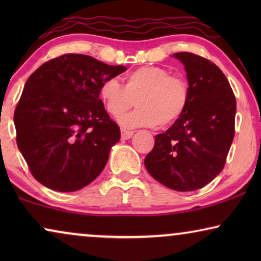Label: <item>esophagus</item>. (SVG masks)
<instances>
[{
    "label": "esophagus",
    "instance_id": "1",
    "mask_svg": "<svg viewBox=\"0 0 261 261\" xmlns=\"http://www.w3.org/2000/svg\"><path fill=\"white\" fill-rule=\"evenodd\" d=\"M133 134L134 133L132 130H126V129L121 130V138H122V140H128V139L133 137Z\"/></svg>",
    "mask_w": 261,
    "mask_h": 261
}]
</instances>
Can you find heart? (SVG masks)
Wrapping results in <instances>:
<instances>
[{"instance_id":"obj_1","label":"heart","mask_w":261,"mask_h":261,"mask_svg":"<svg viewBox=\"0 0 261 261\" xmlns=\"http://www.w3.org/2000/svg\"><path fill=\"white\" fill-rule=\"evenodd\" d=\"M99 97L107 112L120 116L134 105L138 108L123 117L124 127L169 126L187 110L190 90L183 78L170 74L164 67L146 65L124 76V85L116 78H107L99 88Z\"/></svg>"}]
</instances>
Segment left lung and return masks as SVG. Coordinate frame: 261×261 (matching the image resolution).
Masks as SVG:
<instances>
[{
  "label": "left lung",
  "mask_w": 261,
  "mask_h": 261,
  "mask_svg": "<svg viewBox=\"0 0 261 261\" xmlns=\"http://www.w3.org/2000/svg\"><path fill=\"white\" fill-rule=\"evenodd\" d=\"M173 56L185 66L190 98L183 115L155 135L145 166L165 187L194 191L223 170L235 134L237 101L219 66L195 53Z\"/></svg>",
  "instance_id": "1"
}]
</instances>
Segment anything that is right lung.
I'll use <instances>...</instances> for the list:
<instances>
[{"label": "right lung", "mask_w": 261, "mask_h": 261, "mask_svg": "<svg viewBox=\"0 0 261 261\" xmlns=\"http://www.w3.org/2000/svg\"><path fill=\"white\" fill-rule=\"evenodd\" d=\"M126 70L67 53L31 74L14 123L17 147L39 183L56 191H77L102 172L121 133L99 99V88Z\"/></svg>", "instance_id": "right-lung-1"}]
</instances>
